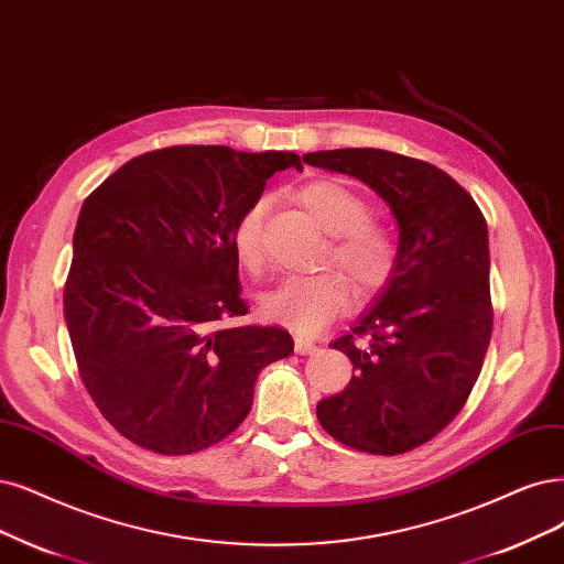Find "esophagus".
I'll return each instance as SVG.
<instances>
[{
  "label": "esophagus",
  "mask_w": 564,
  "mask_h": 564,
  "mask_svg": "<svg viewBox=\"0 0 564 564\" xmlns=\"http://www.w3.org/2000/svg\"><path fill=\"white\" fill-rule=\"evenodd\" d=\"M316 350V344L306 339V337H295V352H300V356H311V352Z\"/></svg>",
  "instance_id": "34e87169"
}]
</instances>
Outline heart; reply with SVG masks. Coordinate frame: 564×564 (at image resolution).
I'll return each instance as SVG.
<instances>
[{
  "label": "heart",
  "instance_id": "b5f03b06",
  "mask_svg": "<svg viewBox=\"0 0 564 564\" xmlns=\"http://www.w3.org/2000/svg\"><path fill=\"white\" fill-rule=\"evenodd\" d=\"M297 202L311 220L335 237L327 260L344 271L362 297L381 293L398 271L400 246L386 225L369 218V204L337 181L306 183L297 191ZM264 216L267 199H258L235 223L232 250L246 271H258L264 262ZM348 304V283L335 271L285 279L260 300L267 321L300 335H318L323 327L346 314Z\"/></svg>",
  "mask_w": 564,
  "mask_h": 564
}]
</instances>
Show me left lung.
Segmentation results:
<instances>
[{
    "instance_id": "obj_1",
    "label": "left lung",
    "mask_w": 564,
    "mask_h": 564,
    "mask_svg": "<svg viewBox=\"0 0 564 564\" xmlns=\"http://www.w3.org/2000/svg\"><path fill=\"white\" fill-rule=\"evenodd\" d=\"M390 204L400 264L360 323L332 341L356 377L316 406L337 442L400 455L434 440L481 373L492 335L488 225L465 187L430 162L381 149L306 153Z\"/></svg>"
}]
</instances>
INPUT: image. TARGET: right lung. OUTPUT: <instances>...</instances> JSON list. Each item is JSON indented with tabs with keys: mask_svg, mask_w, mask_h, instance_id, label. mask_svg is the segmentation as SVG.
Returning <instances> with one entry per match:
<instances>
[{
	"mask_svg": "<svg viewBox=\"0 0 564 564\" xmlns=\"http://www.w3.org/2000/svg\"><path fill=\"white\" fill-rule=\"evenodd\" d=\"M288 151L170 145L124 162L80 206L65 321L80 381L122 436L160 455L223 442L258 373L293 352L246 316L232 229Z\"/></svg>",
	"mask_w": 564,
	"mask_h": 564,
	"instance_id": "1",
	"label": "right lung"
}]
</instances>
